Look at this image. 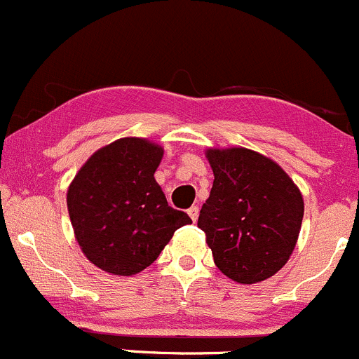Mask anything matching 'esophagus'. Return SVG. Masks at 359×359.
<instances>
[{"instance_id":"34e87169","label":"esophagus","mask_w":359,"mask_h":359,"mask_svg":"<svg viewBox=\"0 0 359 359\" xmlns=\"http://www.w3.org/2000/svg\"><path fill=\"white\" fill-rule=\"evenodd\" d=\"M188 216L191 218V222H197L198 219V205H191L190 209H188Z\"/></svg>"}]
</instances>
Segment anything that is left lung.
I'll use <instances>...</instances> for the list:
<instances>
[{
    "label": "left lung",
    "mask_w": 359,
    "mask_h": 359,
    "mask_svg": "<svg viewBox=\"0 0 359 359\" xmlns=\"http://www.w3.org/2000/svg\"><path fill=\"white\" fill-rule=\"evenodd\" d=\"M208 161L215 181L197 225L216 267L243 285L271 278L295 250L300 190L276 162L246 148L208 150Z\"/></svg>",
    "instance_id": "left-lung-1"
}]
</instances>
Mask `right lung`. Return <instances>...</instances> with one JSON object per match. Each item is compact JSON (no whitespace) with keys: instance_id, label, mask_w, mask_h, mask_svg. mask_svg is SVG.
Here are the masks:
<instances>
[{"instance_id":"obj_1","label":"right lung","mask_w":359,"mask_h":359,"mask_svg":"<svg viewBox=\"0 0 359 359\" xmlns=\"http://www.w3.org/2000/svg\"><path fill=\"white\" fill-rule=\"evenodd\" d=\"M164 150L123 137L95 151L67 190V211L85 257L106 272L133 276L147 269L187 212L168 204L154 175Z\"/></svg>"}]
</instances>
